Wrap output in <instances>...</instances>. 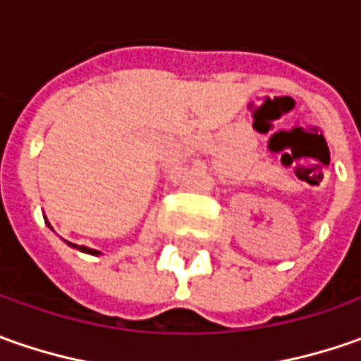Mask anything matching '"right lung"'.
Instances as JSON below:
<instances>
[{
    "instance_id": "1",
    "label": "right lung",
    "mask_w": 361,
    "mask_h": 361,
    "mask_svg": "<svg viewBox=\"0 0 361 361\" xmlns=\"http://www.w3.org/2000/svg\"><path fill=\"white\" fill-rule=\"evenodd\" d=\"M46 225H48L49 229H51V225H49L48 221H46ZM66 243H68L70 247H74V249H78V251H82V253H88V255H102L100 251H96V249H90V247H84V245L80 247V245H76V243H70V241H66Z\"/></svg>"
}]
</instances>
